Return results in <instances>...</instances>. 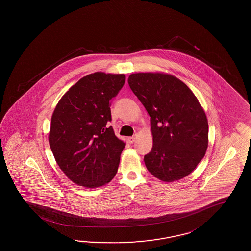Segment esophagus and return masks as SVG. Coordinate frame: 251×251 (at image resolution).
I'll list each match as a JSON object with an SVG mask.
<instances>
[{
  "mask_svg": "<svg viewBox=\"0 0 251 251\" xmlns=\"http://www.w3.org/2000/svg\"><path fill=\"white\" fill-rule=\"evenodd\" d=\"M137 135H134L133 137H128V142L129 143V144H132V143L135 142V140L137 139Z\"/></svg>",
  "mask_w": 251,
  "mask_h": 251,
  "instance_id": "esophagus-1",
  "label": "esophagus"
}]
</instances>
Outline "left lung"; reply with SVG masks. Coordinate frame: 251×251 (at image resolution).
Wrapping results in <instances>:
<instances>
[{"mask_svg":"<svg viewBox=\"0 0 251 251\" xmlns=\"http://www.w3.org/2000/svg\"><path fill=\"white\" fill-rule=\"evenodd\" d=\"M128 82L151 117L153 144L144 158L147 170L163 182L184 178L208 148V119L198 99L169 74L136 73Z\"/></svg>","mask_w":251,"mask_h":251,"instance_id":"obj_1","label":"left lung"}]
</instances>
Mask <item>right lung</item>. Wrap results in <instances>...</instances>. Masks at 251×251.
<instances>
[{
    "label": "right lung",
    "instance_id": "right-lung-1",
    "mask_svg": "<svg viewBox=\"0 0 251 251\" xmlns=\"http://www.w3.org/2000/svg\"><path fill=\"white\" fill-rule=\"evenodd\" d=\"M125 79L123 74L88 75L63 95L54 109L50 147L57 165L76 185L97 188L117 173L126 143L107 123L112 120L110 101Z\"/></svg>",
    "mask_w": 251,
    "mask_h": 251
}]
</instances>
